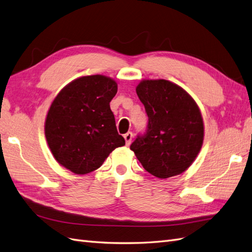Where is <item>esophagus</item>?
Here are the masks:
<instances>
[{
  "instance_id": "esophagus-1",
  "label": "esophagus",
  "mask_w": 252,
  "mask_h": 252,
  "mask_svg": "<svg viewBox=\"0 0 252 252\" xmlns=\"http://www.w3.org/2000/svg\"><path fill=\"white\" fill-rule=\"evenodd\" d=\"M132 138H133V134H132V132H130V131H128L127 133L124 134V139H125V142H126V145H127V146L130 145Z\"/></svg>"
}]
</instances>
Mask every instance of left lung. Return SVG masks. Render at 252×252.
I'll return each instance as SVG.
<instances>
[{
  "mask_svg": "<svg viewBox=\"0 0 252 252\" xmlns=\"http://www.w3.org/2000/svg\"><path fill=\"white\" fill-rule=\"evenodd\" d=\"M135 91L148 117L146 131L130 145L135 157L161 179L187 171L203 142L202 117L195 100L165 79L142 80Z\"/></svg>",
  "mask_w": 252,
  "mask_h": 252,
  "instance_id": "1",
  "label": "left lung"
}]
</instances>
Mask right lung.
<instances>
[{
	"label": "right lung",
	"instance_id": "add662e5",
	"mask_svg": "<svg viewBox=\"0 0 252 252\" xmlns=\"http://www.w3.org/2000/svg\"><path fill=\"white\" fill-rule=\"evenodd\" d=\"M118 85L110 77H79L61 90L45 120V138L56 161L77 175L97 169L109 154L125 145L110 101Z\"/></svg>",
	"mask_w": 252,
	"mask_h": 252
}]
</instances>
